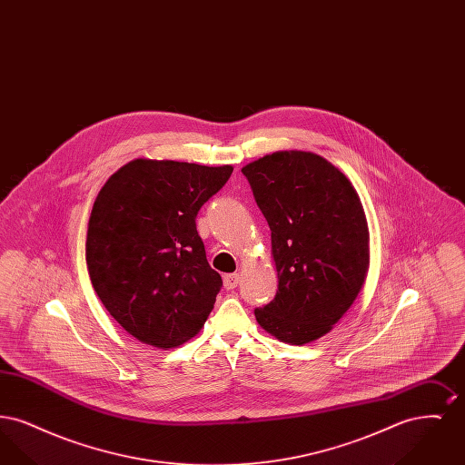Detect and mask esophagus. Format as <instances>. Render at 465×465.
I'll list each match as a JSON object with an SVG mask.
<instances>
[{"mask_svg":"<svg viewBox=\"0 0 465 465\" xmlns=\"http://www.w3.org/2000/svg\"><path fill=\"white\" fill-rule=\"evenodd\" d=\"M239 282H241L239 273H228V275L223 277V284H224V289H228V291L237 288Z\"/></svg>","mask_w":465,"mask_h":465,"instance_id":"obj_1","label":"esophagus"}]
</instances>
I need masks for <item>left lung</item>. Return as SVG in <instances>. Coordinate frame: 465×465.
I'll list each match as a JSON object with an SVG mask.
<instances>
[{
    "mask_svg": "<svg viewBox=\"0 0 465 465\" xmlns=\"http://www.w3.org/2000/svg\"><path fill=\"white\" fill-rule=\"evenodd\" d=\"M272 230L277 294L258 324L291 345L319 340L352 307L370 268V230L354 184L312 152H275L242 167Z\"/></svg>",
    "mask_w": 465,
    "mask_h": 465,
    "instance_id": "8db88e82",
    "label": "left lung"
}]
</instances>
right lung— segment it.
<instances>
[{
  "instance_id": "1",
  "label": "right lung",
  "mask_w": 465,
  "mask_h": 465,
  "mask_svg": "<svg viewBox=\"0 0 465 465\" xmlns=\"http://www.w3.org/2000/svg\"><path fill=\"white\" fill-rule=\"evenodd\" d=\"M233 167L135 158L94 202L85 260L111 317L141 343L176 349L203 328L222 275L213 270L195 218Z\"/></svg>"
}]
</instances>
